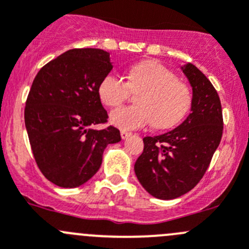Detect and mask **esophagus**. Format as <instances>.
Masks as SVG:
<instances>
[{
	"instance_id": "obj_1",
	"label": "esophagus",
	"mask_w": 249,
	"mask_h": 249,
	"mask_svg": "<svg viewBox=\"0 0 249 249\" xmlns=\"http://www.w3.org/2000/svg\"><path fill=\"white\" fill-rule=\"evenodd\" d=\"M131 132H127V131H121V138L122 139H127L129 136H131Z\"/></svg>"
}]
</instances>
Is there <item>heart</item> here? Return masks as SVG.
<instances>
[{"mask_svg": "<svg viewBox=\"0 0 249 249\" xmlns=\"http://www.w3.org/2000/svg\"><path fill=\"white\" fill-rule=\"evenodd\" d=\"M136 106L113 110L110 121L121 129H138L153 124L159 129L176 126L192 106L188 85L158 61H143L132 66L127 82L115 73H108L99 84V96L104 105L115 107L138 91Z\"/></svg>", "mask_w": 249, "mask_h": 249, "instance_id": "1", "label": "heart"}]
</instances>
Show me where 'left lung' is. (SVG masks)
Returning <instances> with one entry per match:
<instances>
[{"label": "left lung", "mask_w": 249, "mask_h": 249, "mask_svg": "<svg viewBox=\"0 0 249 249\" xmlns=\"http://www.w3.org/2000/svg\"><path fill=\"white\" fill-rule=\"evenodd\" d=\"M182 71L193 90L192 112L177 128L143 138V153L134 164L142 186L159 199H175L197 186L224 129L221 103L210 80L192 63Z\"/></svg>", "instance_id": "obj_1"}]
</instances>
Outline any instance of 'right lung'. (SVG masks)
I'll use <instances>...</instances> for the list:
<instances>
[{"label":"right lung","mask_w":249,"mask_h":249,"mask_svg":"<svg viewBox=\"0 0 249 249\" xmlns=\"http://www.w3.org/2000/svg\"><path fill=\"white\" fill-rule=\"evenodd\" d=\"M110 53L100 49H73L37 72L27 101L24 121L35 162L56 186L74 188L100 169L108 144L121 134L107 123L99 84L112 70Z\"/></svg>","instance_id":"right-lung-1"}]
</instances>
